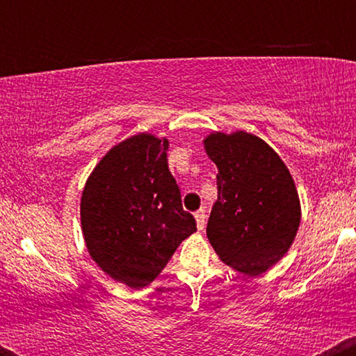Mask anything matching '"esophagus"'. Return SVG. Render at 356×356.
I'll use <instances>...</instances> for the list:
<instances>
[{"mask_svg": "<svg viewBox=\"0 0 356 356\" xmlns=\"http://www.w3.org/2000/svg\"><path fill=\"white\" fill-rule=\"evenodd\" d=\"M195 222H197V229L202 231L206 226V209H199L195 212Z\"/></svg>", "mask_w": 356, "mask_h": 356, "instance_id": "obj_1", "label": "esophagus"}]
</instances>
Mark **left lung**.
Instances as JSON below:
<instances>
[{
    "label": "left lung",
    "mask_w": 356,
    "mask_h": 356,
    "mask_svg": "<svg viewBox=\"0 0 356 356\" xmlns=\"http://www.w3.org/2000/svg\"><path fill=\"white\" fill-rule=\"evenodd\" d=\"M204 145L219 172L207 238L227 266L261 275L288 251L300 226L291 174L280 155L251 134L218 132Z\"/></svg>",
    "instance_id": "obj_1"
}]
</instances>
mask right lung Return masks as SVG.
Returning <instances> with one entry per match:
<instances>
[{"mask_svg": "<svg viewBox=\"0 0 356 356\" xmlns=\"http://www.w3.org/2000/svg\"><path fill=\"white\" fill-rule=\"evenodd\" d=\"M169 140L138 134L108 150L81 194L90 256L130 288L154 280L195 227L167 164Z\"/></svg>", "mask_w": 356, "mask_h": 356, "instance_id": "right-lung-1", "label": "right lung"}]
</instances>
